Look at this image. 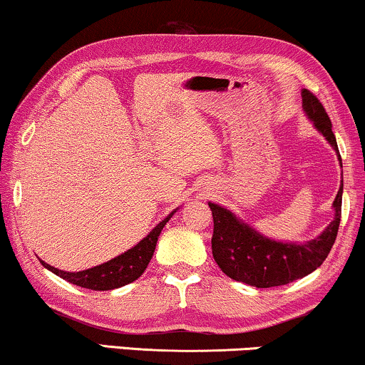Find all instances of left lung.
Masks as SVG:
<instances>
[{
	"label": "left lung",
	"mask_w": 365,
	"mask_h": 365,
	"mask_svg": "<svg viewBox=\"0 0 365 365\" xmlns=\"http://www.w3.org/2000/svg\"><path fill=\"white\" fill-rule=\"evenodd\" d=\"M302 108L307 118L329 144L339 154L332 124L322 103L311 91L302 89ZM342 166V163H341ZM341 182L334 199V221L324 229L321 236L307 242H279L257 232L256 229L241 221L236 214L219 204L209 202L214 219L212 256L221 271L234 281L254 287H276L297 281L321 266L331 252L341 224L342 207Z\"/></svg>",
	"instance_id": "left-lung-1"
}]
</instances>
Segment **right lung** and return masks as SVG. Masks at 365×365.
Masks as SVG:
<instances>
[{"instance_id": "add662e5", "label": "right lung", "mask_w": 365, "mask_h": 365, "mask_svg": "<svg viewBox=\"0 0 365 365\" xmlns=\"http://www.w3.org/2000/svg\"><path fill=\"white\" fill-rule=\"evenodd\" d=\"M173 211L166 219H163L151 232L148 234L143 241H139L136 246L128 249L126 252L119 254L118 257L111 259V261L101 264V266L86 269V271L79 272H66L61 269H56L49 266L44 261L41 264L48 271H51L59 276L64 281L76 284L79 287L91 289V291H111V289H118L131 284L133 281L141 276L146 271L149 261H151L154 249H156V242L159 234H161L163 227L166 226V222L173 217Z\"/></svg>"}]
</instances>
